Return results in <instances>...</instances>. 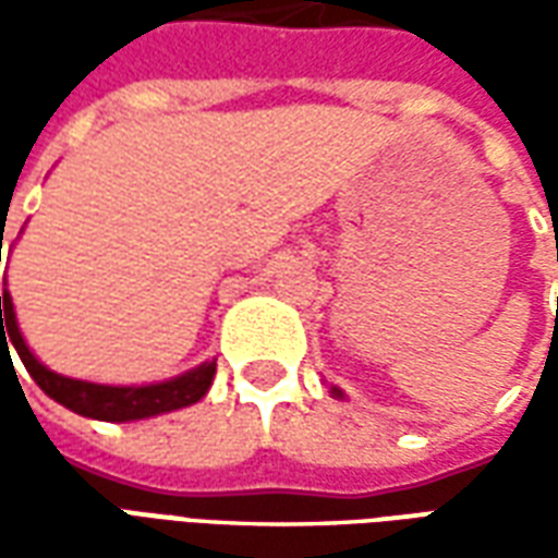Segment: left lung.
<instances>
[{"mask_svg":"<svg viewBox=\"0 0 558 558\" xmlns=\"http://www.w3.org/2000/svg\"><path fill=\"white\" fill-rule=\"evenodd\" d=\"M331 395H335V398H343V391H340V388H331Z\"/></svg>","mask_w":558,"mask_h":558,"instance_id":"1","label":"left lung"}]
</instances>
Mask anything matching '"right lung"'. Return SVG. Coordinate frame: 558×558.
Returning <instances> with one entry per match:
<instances>
[{
	"mask_svg": "<svg viewBox=\"0 0 558 558\" xmlns=\"http://www.w3.org/2000/svg\"><path fill=\"white\" fill-rule=\"evenodd\" d=\"M2 251V242H0ZM9 331L11 344L7 343L4 331ZM0 331H2V350L14 347L20 362L26 364L29 376L38 383L47 398L62 403L77 415L98 421H140L160 415V412L182 410L191 407L196 400L206 398L215 379V362H206L187 371V374L167 379V383H155V386H98V383H83V379H71V376L53 374L50 367H44L26 347V340L20 335L17 316H14V302L11 292L2 290L0 295Z\"/></svg>",
	"mask_w": 558,
	"mask_h": 558,
	"instance_id": "obj_1",
	"label": "right lung"
}]
</instances>
